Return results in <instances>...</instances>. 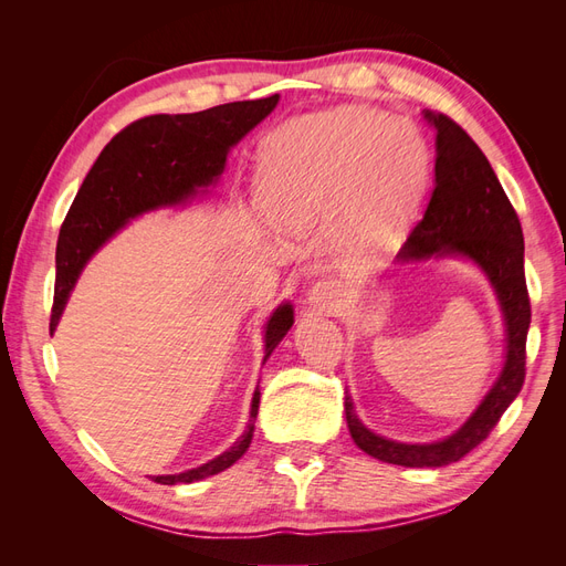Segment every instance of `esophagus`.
<instances>
[{
  "label": "esophagus",
  "mask_w": 566,
  "mask_h": 566,
  "mask_svg": "<svg viewBox=\"0 0 566 566\" xmlns=\"http://www.w3.org/2000/svg\"><path fill=\"white\" fill-rule=\"evenodd\" d=\"M310 304L318 314H339L345 310V290L337 281H318L310 290Z\"/></svg>",
  "instance_id": "obj_1"
}]
</instances>
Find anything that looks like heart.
Wrapping results in <instances>:
<instances>
[{
    "mask_svg": "<svg viewBox=\"0 0 566 566\" xmlns=\"http://www.w3.org/2000/svg\"><path fill=\"white\" fill-rule=\"evenodd\" d=\"M427 146L406 119L368 106L300 115L273 129L256 163V200L285 229L342 221V256L373 264L399 241L424 179Z\"/></svg>",
    "mask_w": 566,
    "mask_h": 566,
    "instance_id": "obj_1",
    "label": "heart"
}]
</instances>
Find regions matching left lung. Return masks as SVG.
Wrapping results in <instances>:
<instances>
[{
    "instance_id": "1",
    "label": "left lung",
    "mask_w": 566,
    "mask_h": 566,
    "mask_svg": "<svg viewBox=\"0 0 566 566\" xmlns=\"http://www.w3.org/2000/svg\"><path fill=\"white\" fill-rule=\"evenodd\" d=\"M437 129L434 191L422 219L410 231L397 260L465 256L486 273L505 316V364L499 380L455 434L434 443H401L370 432L345 397L347 427L354 443L368 455L403 468H443L482 443L507 406L515 401L526 375V333L531 302L524 279V235L486 156L470 134L443 113L424 111Z\"/></svg>"
}]
</instances>
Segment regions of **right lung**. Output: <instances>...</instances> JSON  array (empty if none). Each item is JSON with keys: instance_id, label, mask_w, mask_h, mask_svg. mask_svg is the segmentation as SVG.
Masks as SVG:
<instances>
[{"instance_id": "add662e5", "label": "right lung", "mask_w": 566, "mask_h": 566, "mask_svg": "<svg viewBox=\"0 0 566 566\" xmlns=\"http://www.w3.org/2000/svg\"><path fill=\"white\" fill-rule=\"evenodd\" d=\"M279 94L254 101H233L200 113L148 115L115 134L101 150L90 175L65 214L56 245V287L49 331L59 318L90 256L129 219L158 208H172L196 196L224 172L227 153L276 108ZM295 323L293 304H281L266 321L264 361ZM260 389H254L250 422L229 451L181 474L153 476L158 484H191L224 472L241 458L254 432Z\"/></svg>"}]
</instances>
